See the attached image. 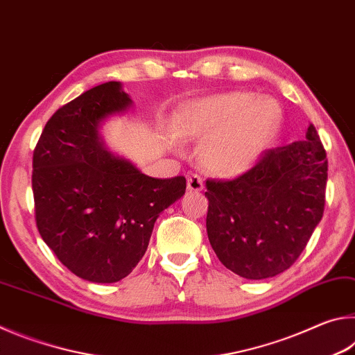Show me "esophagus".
<instances>
[{
  "label": "esophagus",
  "mask_w": 355,
  "mask_h": 355,
  "mask_svg": "<svg viewBox=\"0 0 355 355\" xmlns=\"http://www.w3.org/2000/svg\"><path fill=\"white\" fill-rule=\"evenodd\" d=\"M188 189L194 192L203 191V180L197 173H189L188 175Z\"/></svg>",
  "instance_id": "obj_1"
}]
</instances>
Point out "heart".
Listing matches in <instances>:
<instances>
[{
	"mask_svg": "<svg viewBox=\"0 0 355 355\" xmlns=\"http://www.w3.org/2000/svg\"><path fill=\"white\" fill-rule=\"evenodd\" d=\"M282 122L279 103L250 92H225L192 100L178 114L183 139L203 141L202 164L219 177H238L261 158ZM175 150L182 148L177 137Z\"/></svg>",
	"mask_w": 355,
	"mask_h": 355,
	"instance_id": "b5f03b06",
	"label": "heart"
}]
</instances>
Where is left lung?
<instances>
[{"label":"left lung","mask_w":355,"mask_h":355,"mask_svg":"<svg viewBox=\"0 0 355 355\" xmlns=\"http://www.w3.org/2000/svg\"><path fill=\"white\" fill-rule=\"evenodd\" d=\"M326 183V150L311 123L304 141L268 150L244 175L208 180L207 233L220 263L249 280L286 271L320 224Z\"/></svg>","instance_id":"8db88e82"}]
</instances>
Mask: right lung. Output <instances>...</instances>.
Here are the masks:
<instances>
[{"label": "right lung", "mask_w": 355, "mask_h": 355, "mask_svg": "<svg viewBox=\"0 0 355 355\" xmlns=\"http://www.w3.org/2000/svg\"><path fill=\"white\" fill-rule=\"evenodd\" d=\"M130 107L119 81L89 89L53 114L33 156L40 236L64 266L94 284L133 271L156 219L186 191L184 177H148L106 148L101 125Z\"/></svg>", "instance_id": "right-lung-1"}]
</instances>
